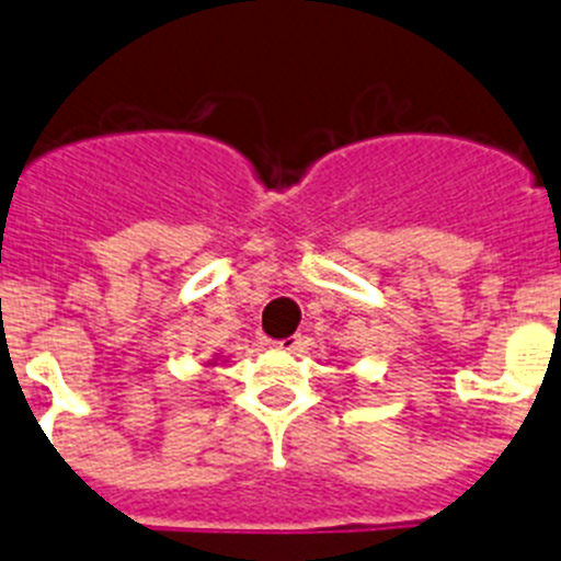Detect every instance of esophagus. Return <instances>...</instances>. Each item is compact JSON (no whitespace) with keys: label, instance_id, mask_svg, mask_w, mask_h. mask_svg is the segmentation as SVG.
<instances>
[{"label":"esophagus","instance_id":"obj_1","mask_svg":"<svg viewBox=\"0 0 561 561\" xmlns=\"http://www.w3.org/2000/svg\"><path fill=\"white\" fill-rule=\"evenodd\" d=\"M271 345L276 347V351H287V353H296L304 347V336L301 334H293V336H285V340H276L271 342Z\"/></svg>","mask_w":561,"mask_h":561}]
</instances>
